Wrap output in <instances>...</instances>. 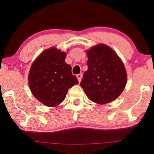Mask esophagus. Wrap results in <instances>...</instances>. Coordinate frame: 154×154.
Segmentation results:
<instances>
[{"label": "esophagus", "mask_w": 154, "mask_h": 154, "mask_svg": "<svg viewBox=\"0 0 154 154\" xmlns=\"http://www.w3.org/2000/svg\"><path fill=\"white\" fill-rule=\"evenodd\" d=\"M82 74L80 73V74H78V75H77V78L78 79L79 82H80L81 79H82Z\"/></svg>", "instance_id": "obj_1"}]
</instances>
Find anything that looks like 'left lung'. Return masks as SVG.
I'll use <instances>...</instances> for the list:
<instances>
[{
    "label": "left lung",
    "instance_id": "8db88e82",
    "mask_svg": "<svg viewBox=\"0 0 154 154\" xmlns=\"http://www.w3.org/2000/svg\"><path fill=\"white\" fill-rule=\"evenodd\" d=\"M88 70L81 87L90 100L106 104L121 95L127 84L125 65L116 53L108 45L98 44L87 51Z\"/></svg>",
    "mask_w": 154,
    "mask_h": 154
}]
</instances>
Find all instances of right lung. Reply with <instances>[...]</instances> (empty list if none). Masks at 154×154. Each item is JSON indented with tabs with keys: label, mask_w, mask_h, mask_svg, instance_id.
Listing matches in <instances>:
<instances>
[{
	"label": "right lung",
	"mask_w": 154,
	"mask_h": 154,
	"mask_svg": "<svg viewBox=\"0 0 154 154\" xmlns=\"http://www.w3.org/2000/svg\"><path fill=\"white\" fill-rule=\"evenodd\" d=\"M66 54L55 47L42 52L32 64L28 83L39 101L49 107L59 106L66 98L69 88L78 84L72 67L65 62Z\"/></svg>",
	"instance_id": "1"
}]
</instances>
